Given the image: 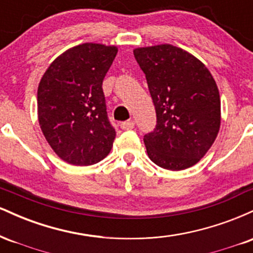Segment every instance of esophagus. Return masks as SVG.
I'll use <instances>...</instances> for the list:
<instances>
[{
    "label": "esophagus",
    "mask_w": 253,
    "mask_h": 253,
    "mask_svg": "<svg viewBox=\"0 0 253 253\" xmlns=\"http://www.w3.org/2000/svg\"><path fill=\"white\" fill-rule=\"evenodd\" d=\"M121 128H123L124 130H129V129H133L134 128L135 126V123L133 120H128V121H125V123H123L120 125Z\"/></svg>",
    "instance_id": "1"
}]
</instances>
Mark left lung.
I'll list each match as a JSON object with an SVG mask.
<instances>
[{
  "label": "left lung",
  "mask_w": 253,
  "mask_h": 253,
  "mask_svg": "<svg viewBox=\"0 0 253 253\" xmlns=\"http://www.w3.org/2000/svg\"><path fill=\"white\" fill-rule=\"evenodd\" d=\"M133 53L157 115L156 128L144 135L147 155L163 169L193 167L219 133L221 110L215 81L196 57L169 43L139 47Z\"/></svg>",
  "instance_id": "1"
}]
</instances>
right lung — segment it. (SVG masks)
Wrapping results in <instances>:
<instances>
[{
	"label": "right lung",
	"instance_id": "right-lung-1",
	"mask_svg": "<svg viewBox=\"0 0 253 253\" xmlns=\"http://www.w3.org/2000/svg\"><path fill=\"white\" fill-rule=\"evenodd\" d=\"M115 46L85 42L52 62L38 86V119L52 150L72 165L96 164L108 156L115 133L107 115L102 82Z\"/></svg>",
	"mask_w": 253,
	"mask_h": 253
}]
</instances>
